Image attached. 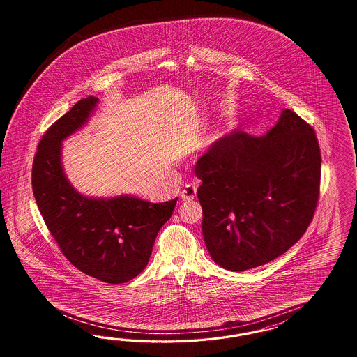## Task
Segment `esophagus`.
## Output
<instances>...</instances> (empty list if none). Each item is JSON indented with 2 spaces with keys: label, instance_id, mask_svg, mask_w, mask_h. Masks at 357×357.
<instances>
[{
  "label": "esophagus",
  "instance_id": "34e87169",
  "mask_svg": "<svg viewBox=\"0 0 357 357\" xmlns=\"http://www.w3.org/2000/svg\"><path fill=\"white\" fill-rule=\"evenodd\" d=\"M181 195H182L183 200H194L195 197H196V185L192 183L184 185Z\"/></svg>",
  "mask_w": 357,
  "mask_h": 357
}]
</instances>
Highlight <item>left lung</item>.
<instances>
[{
  "instance_id": "8db88e82",
  "label": "left lung",
  "mask_w": 357,
  "mask_h": 357,
  "mask_svg": "<svg viewBox=\"0 0 357 357\" xmlns=\"http://www.w3.org/2000/svg\"><path fill=\"white\" fill-rule=\"evenodd\" d=\"M203 182V237L213 261L251 270L303 237L319 196L321 151L313 128L284 109L263 136L231 130L195 165Z\"/></svg>"
}]
</instances>
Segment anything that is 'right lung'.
<instances>
[{
  "label": "right lung",
  "instance_id": "obj_1",
  "mask_svg": "<svg viewBox=\"0 0 357 357\" xmlns=\"http://www.w3.org/2000/svg\"><path fill=\"white\" fill-rule=\"evenodd\" d=\"M93 96L78 100L38 145L33 191L44 222L66 259L108 284L136 278L149 261L155 237L178 197L151 203L132 195L94 197L78 192L63 166V141L81 130L97 108Z\"/></svg>",
  "mask_w": 357,
  "mask_h": 357
}]
</instances>
